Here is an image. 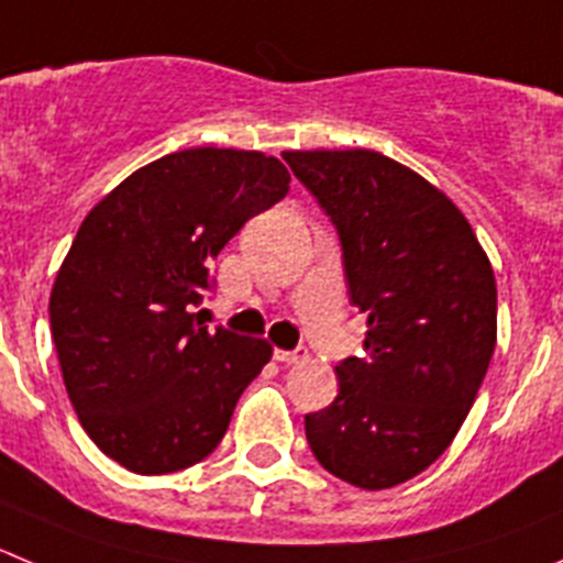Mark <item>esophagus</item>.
Segmentation results:
<instances>
[{"mask_svg": "<svg viewBox=\"0 0 563 563\" xmlns=\"http://www.w3.org/2000/svg\"><path fill=\"white\" fill-rule=\"evenodd\" d=\"M303 356H307V351H303V347H296V351H282V347H276V351H273V358H276V362H282V365H298Z\"/></svg>", "mask_w": 563, "mask_h": 563, "instance_id": "esophagus-1", "label": "esophagus"}]
</instances>
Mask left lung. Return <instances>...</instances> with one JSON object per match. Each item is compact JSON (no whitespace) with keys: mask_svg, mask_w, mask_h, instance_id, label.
<instances>
[{"mask_svg":"<svg viewBox=\"0 0 563 563\" xmlns=\"http://www.w3.org/2000/svg\"><path fill=\"white\" fill-rule=\"evenodd\" d=\"M282 157L334 223L365 356L303 417L314 459L358 489L431 467L462 428L497 340V287L467 218L415 170L367 148Z\"/></svg>","mask_w":563,"mask_h":563,"instance_id":"8db88e82","label":"left lung"}]
</instances>
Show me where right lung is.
<instances>
[{
    "instance_id": "obj_1",
    "label": "right lung",
    "mask_w": 563,
    "mask_h": 563,
    "mask_svg": "<svg viewBox=\"0 0 563 563\" xmlns=\"http://www.w3.org/2000/svg\"><path fill=\"white\" fill-rule=\"evenodd\" d=\"M290 190L276 157L185 148L126 176L79 227L49 298L63 382L99 451L137 475L192 467L221 445L271 345L192 309L212 260Z\"/></svg>"
}]
</instances>
